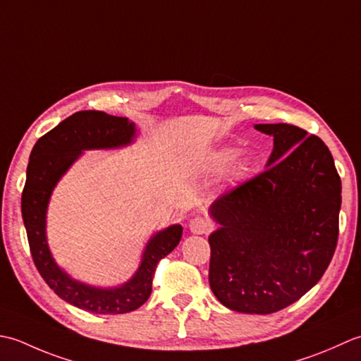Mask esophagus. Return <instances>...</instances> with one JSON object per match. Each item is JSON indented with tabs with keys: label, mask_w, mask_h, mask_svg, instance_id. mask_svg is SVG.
<instances>
[{
	"label": "esophagus",
	"mask_w": 361,
	"mask_h": 361,
	"mask_svg": "<svg viewBox=\"0 0 361 361\" xmlns=\"http://www.w3.org/2000/svg\"><path fill=\"white\" fill-rule=\"evenodd\" d=\"M188 227L193 233L202 235V233H209L212 231V223L209 221V219H205L202 216H196L193 219H190Z\"/></svg>",
	"instance_id": "obj_1"
}]
</instances>
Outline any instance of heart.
Instances as JSON below:
<instances>
[{
  "instance_id": "b5f03b06",
  "label": "heart",
  "mask_w": 361,
  "mask_h": 361,
  "mask_svg": "<svg viewBox=\"0 0 361 361\" xmlns=\"http://www.w3.org/2000/svg\"><path fill=\"white\" fill-rule=\"evenodd\" d=\"M233 154H235L233 149H226L224 152H221V156H219V161H221V164H227V161L233 157ZM246 166H247L246 161H238V164L235 165V171L243 173L246 170Z\"/></svg>"
}]
</instances>
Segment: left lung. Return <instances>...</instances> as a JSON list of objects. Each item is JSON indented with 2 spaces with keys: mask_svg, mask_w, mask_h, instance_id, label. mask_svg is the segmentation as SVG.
I'll use <instances>...</instances> for the list:
<instances>
[{
  "mask_svg": "<svg viewBox=\"0 0 361 361\" xmlns=\"http://www.w3.org/2000/svg\"><path fill=\"white\" fill-rule=\"evenodd\" d=\"M274 137L267 170L224 191L210 213L209 282L241 313L269 314L319 282L335 254L341 179L324 142L293 124H255Z\"/></svg>",
  "mask_w": 361,
  "mask_h": 361,
  "instance_id": "1",
  "label": "left lung"
}]
</instances>
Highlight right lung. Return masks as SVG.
Wrapping results in <instances>:
<instances>
[{
  "label": "right lung",
  "mask_w": 361,
  "mask_h": 361,
  "mask_svg": "<svg viewBox=\"0 0 361 361\" xmlns=\"http://www.w3.org/2000/svg\"><path fill=\"white\" fill-rule=\"evenodd\" d=\"M134 135L135 126L128 118L99 110H82L37 140L29 157L26 183L21 193V215L34 264L59 298L85 312L121 314L142 307L151 296L157 263L179 245L182 237L179 224L154 235L145 249L137 273L118 288L102 290L73 281L51 257L45 218L49 196L59 179L84 149L118 148L129 145Z\"/></svg>",
  "instance_id": "add662e5"
}]
</instances>
